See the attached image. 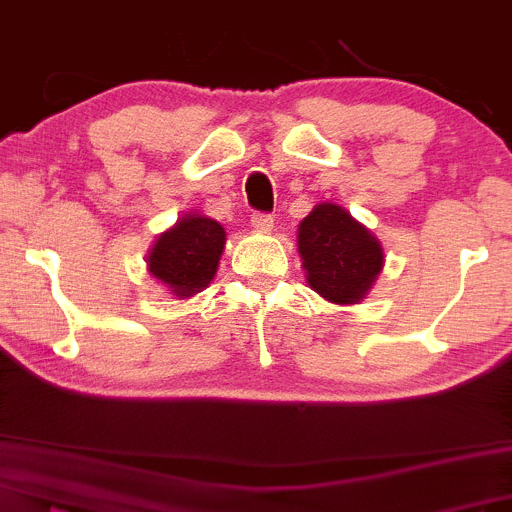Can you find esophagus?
<instances>
[{
  "instance_id": "obj_1",
  "label": "esophagus",
  "mask_w": 512,
  "mask_h": 512,
  "mask_svg": "<svg viewBox=\"0 0 512 512\" xmlns=\"http://www.w3.org/2000/svg\"><path fill=\"white\" fill-rule=\"evenodd\" d=\"M274 226V218L269 213H252V228L260 230V233H269Z\"/></svg>"
}]
</instances>
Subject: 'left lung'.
Listing matches in <instances>:
<instances>
[{
    "label": "left lung",
    "instance_id": "obj_1",
    "mask_svg": "<svg viewBox=\"0 0 512 512\" xmlns=\"http://www.w3.org/2000/svg\"><path fill=\"white\" fill-rule=\"evenodd\" d=\"M299 255L308 286L338 306L362 301L384 267V250L372 230L328 201L301 221Z\"/></svg>",
    "mask_w": 512,
    "mask_h": 512
}]
</instances>
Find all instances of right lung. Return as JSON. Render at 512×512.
<instances>
[{"label":"right lung","instance_id":"1","mask_svg":"<svg viewBox=\"0 0 512 512\" xmlns=\"http://www.w3.org/2000/svg\"><path fill=\"white\" fill-rule=\"evenodd\" d=\"M226 245V230L213 218L187 213L157 235L148 252V272L179 299L199 294L211 284Z\"/></svg>","mask_w":512,"mask_h":512}]
</instances>
